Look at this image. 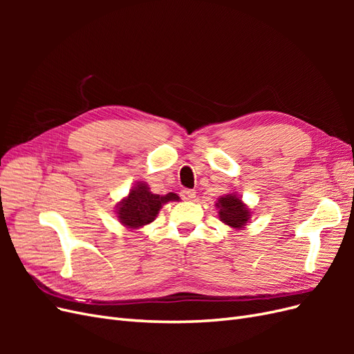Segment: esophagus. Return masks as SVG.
I'll return each mask as SVG.
<instances>
[{
    "mask_svg": "<svg viewBox=\"0 0 354 354\" xmlns=\"http://www.w3.org/2000/svg\"><path fill=\"white\" fill-rule=\"evenodd\" d=\"M180 196H181V199H185V201H192L195 198V192L190 190V189H183L180 192Z\"/></svg>",
    "mask_w": 354,
    "mask_h": 354,
    "instance_id": "1",
    "label": "esophagus"
}]
</instances>
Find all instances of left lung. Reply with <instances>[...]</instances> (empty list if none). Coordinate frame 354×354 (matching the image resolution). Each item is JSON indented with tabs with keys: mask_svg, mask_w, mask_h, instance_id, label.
I'll return each mask as SVG.
<instances>
[{
	"mask_svg": "<svg viewBox=\"0 0 354 354\" xmlns=\"http://www.w3.org/2000/svg\"><path fill=\"white\" fill-rule=\"evenodd\" d=\"M216 207L218 208L220 220L233 229H242L251 218L250 209L234 194L218 198Z\"/></svg>",
	"mask_w": 354,
	"mask_h": 354,
	"instance_id": "8db88e82",
	"label": "left lung"
}]
</instances>
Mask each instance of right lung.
Returning a JSON list of instances; mask_svg holds the SVG:
<instances>
[{
	"label": "right lung",
	"instance_id": "obj_1",
	"mask_svg": "<svg viewBox=\"0 0 354 354\" xmlns=\"http://www.w3.org/2000/svg\"><path fill=\"white\" fill-rule=\"evenodd\" d=\"M169 201H178V196L173 192L165 196L155 195L149 190L147 185L138 181L136 187L130 190L128 196L118 203V220L128 229L146 226V224L152 223L156 218L159 209Z\"/></svg>",
	"mask_w": 354,
	"mask_h": 354
}]
</instances>
